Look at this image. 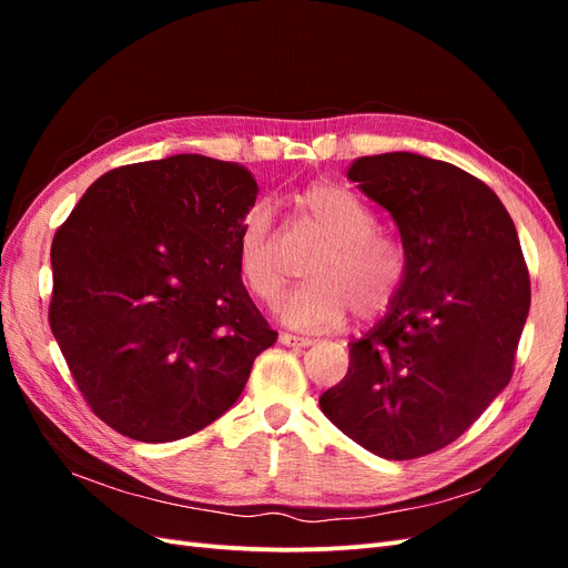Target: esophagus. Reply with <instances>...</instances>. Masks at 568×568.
Instances as JSON below:
<instances>
[{"instance_id":"34e87169","label":"esophagus","mask_w":568,"mask_h":568,"mask_svg":"<svg viewBox=\"0 0 568 568\" xmlns=\"http://www.w3.org/2000/svg\"><path fill=\"white\" fill-rule=\"evenodd\" d=\"M280 341L284 343V346H288V348H296V351L307 348V346H313V341H311V338L296 336V334H282V336H280Z\"/></svg>"}]
</instances>
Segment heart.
Wrapping results in <instances>:
<instances>
[{
	"instance_id": "obj_1",
	"label": "heart",
	"mask_w": 568,
	"mask_h": 568,
	"mask_svg": "<svg viewBox=\"0 0 568 568\" xmlns=\"http://www.w3.org/2000/svg\"><path fill=\"white\" fill-rule=\"evenodd\" d=\"M296 203L322 244L303 267L311 282L282 305L284 320L301 329H329L346 320L351 307L359 320L382 315L405 280L403 248L374 232L372 211L336 184L307 186ZM236 263L257 301L265 305L280 301L288 270L267 203H253L239 220Z\"/></svg>"
}]
</instances>
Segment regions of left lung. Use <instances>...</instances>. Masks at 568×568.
Segmentation results:
<instances>
[{"label": "left lung", "instance_id": "1", "mask_svg": "<svg viewBox=\"0 0 568 568\" xmlns=\"http://www.w3.org/2000/svg\"><path fill=\"white\" fill-rule=\"evenodd\" d=\"M348 180L393 217L405 280L320 395L332 424L384 459L459 438L511 379L530 307L517 227L493 189L409 151L363 156Z\"/></svg>", "mask_w": 568, "mask_h": 568}]
</instances>
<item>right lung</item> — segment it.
Masks as SVG:
<instances>
[{"label": "right lung", "mask_w": 568, "mask_h": 568, "mask_svg": "<svg viewBox=\"0 0 568 568\" xmlns=\"http://www.w3.org/2000/svg\"><path fill=\"white\" fill-rule=\"evenodd\" d=\"M255 196L244 165L178 153L101 175L59 227L49 324L84 400L118 434L201 432L277 341L236 263Z\"/></svg>", "instance_id": "add662e5"}]
</instances>
